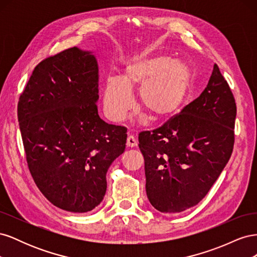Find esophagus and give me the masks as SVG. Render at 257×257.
<instances>
[{
    "mask_svg": "<svg viewBox=\"0 0 257 257\" xmlns=\"http://www.w3.org/2000/svg\"><path fill=\"white\" fill-rule=\"evenodd\" d=\"M126 146L128 148H133V147L137 146V141H136V138L133 135H128V137L126 139Z\"/></svg>",
    "mask_w": 257,
    "mask_h": 257,
    "instance_id": "esophagus-1",
    "label": "esophagus"
}]
</instances>
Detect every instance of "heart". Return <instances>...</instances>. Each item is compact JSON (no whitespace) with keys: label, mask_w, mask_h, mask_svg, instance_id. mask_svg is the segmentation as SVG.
<instances>
[{"label":"heart","mask_w":257,"mask_h":257,"mask_svg":"<svg viewBox=\"0 0 257 257\" xmlns=\"http://www.w3.org/2000/svg\"><path fill=\"white\" fill-rule=\"evenodd\" d=\"M191 83V68L184 62L166 54H145L124 66L121 78L106 79L104 110L110 120H123L133 106L131 91L141 88L139 102L150 119L166 120L180 109Z\"/></svg>","instance_id":"obj_1"}]
</instances>
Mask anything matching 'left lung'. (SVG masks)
Segmentation results:
<instances>
[{
  "label": "left lung",
  "mask_w": 257,
  "mask_h": 257,
  "mask_svg": "<svg viewBox=\"0 0 257 257\" xmlns=\"http://www.w3.org/2000/svg\"><path fill=\"white\" fill-rule=\"evenodd\" d=\"M236 113L234 94L214 64L196 99L162 126L139 133L146 192L155 209L181 212L207 195L234 149Z\"/></svg>",
  "instance_id": "obj_1"
}]
</instances>
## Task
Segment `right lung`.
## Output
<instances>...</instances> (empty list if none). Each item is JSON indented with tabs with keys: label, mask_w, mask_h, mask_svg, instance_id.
<instances>
[{
	"label": "right lung",
	"mask_w": 257,
	"mask_h": 257,
	"mask_svg": "<svg viewBox=\"0 0 257 257\" xmlns=\"http://www.w3.org/2000/svg\"><path fill=\"white\" fill-rule=\"evenodd\" d=\"M98 65L77 47L34 68L18 102L28 167L52 205L91 211L103 200L106 174L125 150L127 128L99 118Z\"/></svg>",
	"instance_id": "obj_1"
}]
</instances>
